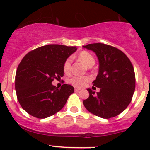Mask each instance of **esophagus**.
I'll use <instances>...</instances> for the list:
<instances>
[{"mask_svg": "<svg viewBox=\"0 0 150 150\" xmlns=\"http://www.w3.org/2000/svg\"><path fill=\"white\" fill-rule=\"evenodd\" d=\"M81 90V89L80 88H75V91H79Z\"/></svg>", "mask_w": 150, "mask_h": 150, "instance_id": "obj_1", "label": "esophagus"}]
</instances>
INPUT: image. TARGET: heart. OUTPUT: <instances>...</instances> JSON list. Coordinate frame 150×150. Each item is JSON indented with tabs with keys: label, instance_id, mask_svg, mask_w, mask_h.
I'll list each match as a JSON object with an SVG mask.
<instances>
[{
	"label": "heart",
	"instance_id": "b5f03b06",
	"mask_svg": "<svg viewBox=\"0 0 150 150\" xmlns=\"http://www.w3.org/2000/svg\"><path fill=\"white\" fill-rule=\"evenodd\" d=\"M78 59L81 60L82 62H83L88 67H91L94 65L95 64V59L93 58V56L88 53V51H81L78 56ZM71 58H68L66 60L64 64V71L65 73H69L71 69ZM90 81V78L88 76H73L70 80H69V83L74 86L75 87L81 88L87 83L88 81Z\"/></svg>",
	"mask_w": 150,
	"mask_h": 150
}]
</instances>
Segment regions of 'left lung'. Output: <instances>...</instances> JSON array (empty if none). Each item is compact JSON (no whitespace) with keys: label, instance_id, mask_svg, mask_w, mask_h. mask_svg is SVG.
Returning <instances> with one entry per match:
<instances>
[{"label":"left lung","instance_id":"1","mask_svg":"<svg viewBox=\"0 0 150 150\" xmlns=\"http://www.w3.org/2000/svg\"><path fill=\"white\" fill-rule=\"evenodd\" d=\"M93 51L99 60V73L93 81L96 92L88 88L89 97L85 107L102 118H111L123 112L131 102L135 90L134 67L127 56L115 47L92 43L83 46Z\"/></svg>","mask_w":150,"mask_h":150}]
</instances>
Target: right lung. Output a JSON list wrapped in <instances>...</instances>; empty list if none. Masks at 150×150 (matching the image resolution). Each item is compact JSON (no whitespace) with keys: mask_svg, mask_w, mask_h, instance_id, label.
<instances>
[{"mask_svg":"<svg viewBox=\"0 0 150 150\" xmlns=\"http://www.w3.org/2000/svg\"><path fill=\"white\" fill-rule=\"evenodd\" d=\"M76 50V46L46 45L22 59L16 69L15 89L19 104L30 115L46 118L65 105L73 86L64 84L59 88L52 81L64 75V62Z\"/></svg>","mask_w":150,"mask_h":150,"instance_id":"1","label":"right lung"}]
</instances>
